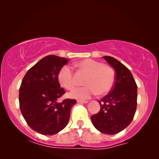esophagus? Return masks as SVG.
Segmentation results:
<instances>
[{"label":"esophagus","instance_id":"obj_1","mask_svg":"<svg viewBox=\"0 0 159 159\" xmlns=\"http://www.w3.org/2000/svg\"><path fill=\"white\" fill-rule=\"evenodd\" d=\"M77 102L80 103V104H85V103L89 102V101H87V100H77Z\"/></svg>","mask_w":159,"mask_h":159}]
</instances>
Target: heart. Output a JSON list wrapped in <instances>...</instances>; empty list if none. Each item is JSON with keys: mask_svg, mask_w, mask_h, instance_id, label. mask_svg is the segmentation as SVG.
Returning a JSON list of instances; mask_svg holds the SVG:
<instances>
[{"mask_svg": "<svg viewBox=\"0 0 159 159\" xmlns=\"http://www.w3.org/2000/svg\"><path fill=\"white\" fill-rule=\"evenodd\" d=\"M76 66L89 73L85 80L87 85L74 89L70 93L71 98L86 99L97 92L100 95L105 94L113 88L115 72L110 66L91 59L81 60L76 63ZM57 78L60 85L66 89L71 90L76 85L73 70L69 66H64L60 70Z\"/></svg>", "mask_w": 159, "mask_h": 159, "instance_id": "1", "label": "heart"}]
</instances>
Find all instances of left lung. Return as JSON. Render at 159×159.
Masks as SVG:
<instances>
[{
	"mask_svg": "<svg viewBox=\"0 0 159 159\" xmlns=\"http://www.w3.org/2000/svg\"><path fill=\"white\" fill-rule=\"evenodd\" d=\"M115 69L112 90L99 102L100 111L91 116L93 126L105 134H118L134 119L137 106V85L130 70L116 59L103 57Z\"/></svg>",
	"mask_w": 159,
	"mask_h": 159,
	"instance_id": "left-lung-1",
	"label": "left lung"
}]
</instances>
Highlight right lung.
<instances>
[{"instance_id":"right-lung-1","label":"right lung","mask_w":159,"mask_h":159,"mask_svg":"<svg viewBox=\"0 0 159 159\" xmlns=\"http://www.w3.org/2000/svg\"><path fill=\"white\" fill-rule=\"evenodd\" d=\"M68 60L56 55L45 57L29 69L19 91L20 109L32 130L54 135L65 128L75 99H57L66 93L58 81V73Z\"/></svg>"}]
</instances>
